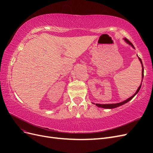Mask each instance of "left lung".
<instances>
[{"label": "left lung", "mask_w": 153, "mask_h": 153, "mask_svg": "<svg viewBox=\"0 0 153 153\" xmlns=\"http://www.w3.org/2000/svg\"><path fill=\"white\" fill-rule=\"evenodd\" d=\"M124 40L125 41V42H126V43H128V45H129L130 46H131V47L133 48L134 49H135V47H134V46L133 45V44H132V43L130 42V41H129L128 39L124 38ZM137 56H138V55H137ZM138 59H139V61H140V63H141V64H142V79H143V64H142L141 59H140L139 57H138ZM141 85H142V83H141L139 87H138V89L137 90V91H136V92H135V94H134L132 96H131L130 98H128L127 100L122 101V102L117 103H114V104H98V103H97V104H96V105L97 106H98V107L103 108H106V109H112V108H117V107H118V106H121V105H124V104H125V103H126L128 102V101H129L131 100H132V99L133 98V97L135 96L138 93V91H140Z\"/></svg>", "instance_id": "1"}]
</instances>
